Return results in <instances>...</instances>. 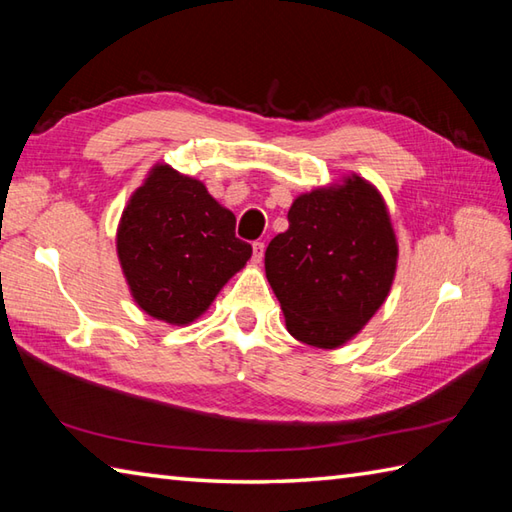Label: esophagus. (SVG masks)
I'll return each mask as SVG.
<instances>
[{
  "label": "esophagus",
  "mask_w": 512,
  "mask_h": 512,
  "mask_svg": "<svg viewBox=\"0 0 512 512\" xmlns=\"http://www.w3.org/2000/svg\"><path fill=\"white\" fill-rule=\"evenodd\" d=\"M264 250H266V244H264V242H255V244H253V262H255V264H262Z\"/></svg>",
  "instance_id": "34e87169"
}]
</instances>
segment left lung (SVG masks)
I'll use <instances>...</instances> for the list:
<instances>
[{"mask_svg": "<svg viewBox=\"0 0 512 512\" xmlns=\"http://www.w3.org/2000/svg\"><path fill=\"white\" fill-rule=\"evenodd\" d=\"M288 231L266 248V277L297 341L336 350L383 306L398 268L387 202L358 173L297 195Z\"/></svg>", "mask_w": 512, "mask_h": 512, "instance_id": "1", "label": "left lung"}]
</instances>
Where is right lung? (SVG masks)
Segmentation results:
<instances>
[{
    "label": "right lung",
    "mask_w": 512,
    "mask_h": 512,
    "mask_svg": "<svg viewBox=\"0 0 512 512\" xmlns=\"http://www.w3.org/2000/svg\"><path fill=\"white\" fill-rule=\"evenodd\" d=\"M129 295L149 317L189 325L253 255L235 237V215L204 182L156 162L129 195L116 228Z\"/></svg>",
    "instance_id": "add662e5"
}]
</instances>
